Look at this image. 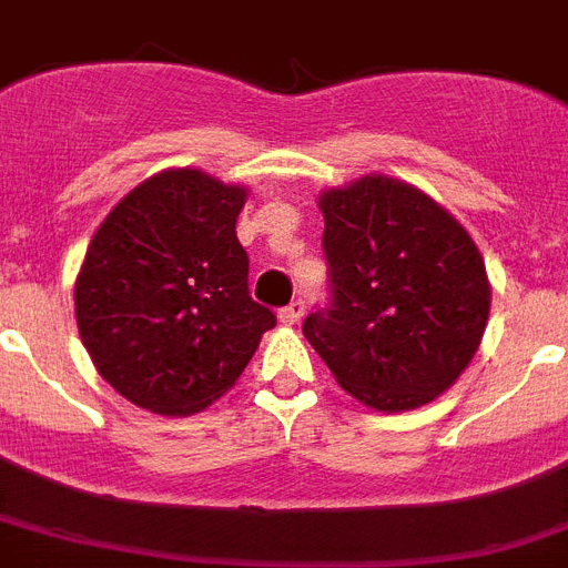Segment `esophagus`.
<instances>
[{"instance_id": "34e87169", "label": "esophagus", "mask_w": 568, "mask_h": 568, "mask_svg": "<svg viewBox=\"0 0 568 568\" xmlns=\"http://www.w3.org/2000/svg\"><path fill=\"white\" fill-rule=\"evenodd\" d=\"M305 314V303L303 300H291L285 308H280V323L283 325H297L300 317Z\"/></svg>"}]
</instances>
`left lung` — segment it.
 Segmentation results:
<instances>
[{
	"mask_svg": "<svg viewBox=\"0 0 568 568\" xmlns=\"http://www.w3.org/2000/svg\"><path fill=\"white\" fill-rule=\"evenodd\" d=\"M332 300L303 334L374 412H412L466 372L491 288L468 231L403 180L368 174L320 196Z\"/></svg>",
	"mask_w": 568,
	"mask_h": 568,
	"instance_id": "8db88e82",
	"label": "left lung"
}]
</instances>
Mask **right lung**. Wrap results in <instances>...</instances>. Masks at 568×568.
<instances>
[{"label": "right lung", "mask_w": 568, "mask_h": 568, "mask_svg": "<svg viewBox=\"0 0 568 568\" xmlns=\"http://www.w3.org/2000/svg\"><path fill=\"white\" fill-rule=\"evenodd\" d=\"M248 191L168 168L113 205L88 245L73 305L93 366L168 417L223 397L277 325L248 294L236 216Z\"/></svg>", "instance_id": "obj_1"}]
</instances>
